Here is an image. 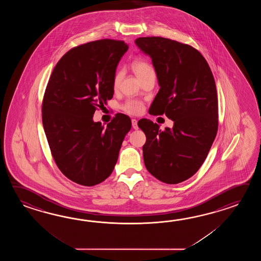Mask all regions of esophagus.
<instances>
[{
    "label": "esophagus",
    "mask_w": 261,
    "mask_h": 261,
    "mask_svg": "<svg viewBox=\"0 0 261 261\" xmlns=\"http://www.w3.org/2000/svg\"><path fill=\"white\" fill-rule=\"evenodd\" d=\"M137 120L136 119H132V124H133V128L134 129H138V124H137Z\"/></svg>",
    "instance_id": "34e87169"
}]
</instances>
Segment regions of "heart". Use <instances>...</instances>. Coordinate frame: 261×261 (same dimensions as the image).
Instances as JSON below:
<instances>
[{
	"instance_id": "heart-1",
	"label": "heart",
	"mask_w": 261,
	"mask_h": 261,
	"mask_svg": "<svg viewBox=\"0 0 261 261\" xmlns=\"http://www.w3.org/2000/svg\"><path fill=\"white\" fill-rule=\"evenodd\" d=\"M133 68L134 72H136V74L138 75L139 78L144 77L146 74H148L150 72H154L153 67L150 65L148 62L142 61V60H137V61H133ZM122 77V73L121 72H117L115 76H114V81L113 85L114 88L117 89L118 85L120 83V80ZM124 111L127 112L128 114L132 115H138L141 114L144 110V106L141 101L137 100H128L125 102V105L123 106Z\"/></svg>"
}]
</instances>
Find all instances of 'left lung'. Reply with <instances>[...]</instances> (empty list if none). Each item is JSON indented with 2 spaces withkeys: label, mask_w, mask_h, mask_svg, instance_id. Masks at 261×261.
I'll return each instance as SVG.
<instances>
[{
  "label": "left lung",
  "mask_w": 261,
  "mask_h": 261,
  "mask_svg": "<svg viewBox=\"0 0 261 261\" xmlns=\"http://www.w3.org/2000/svg\"><path fill=\"white\" fill-rule=\"evenodd\" d=\"M135 44L152 59L161 87L149 113H165L173 121L172 128L164 130L149 119L139 121L146 136L144 165L163 183H181L198 172L217 136L214 75L203 56L191 45L163 37H140Z\"/></svg>",
  "instance_id": "left-lung-1"
}]
</instances>
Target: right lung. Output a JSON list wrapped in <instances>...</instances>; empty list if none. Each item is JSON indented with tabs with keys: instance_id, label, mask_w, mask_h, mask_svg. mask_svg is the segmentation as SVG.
Instances as JSON below:
<instances>
[{
	"instance_id": "1",
	"label": "right lung",
	"mask_w": 261,
	"mask_h": 261,
	"mask_svg": "<svg viewBox=\"0 0 261 261\" xmlns=\"http://www.w3.org/2000/svg\"><path fill=\"white\" fill-rule=\"evenodd\" d=\"M123 41L103 39L69 50L46 86L42 119L51 154L74 183L92 187L111 174L130 118L117 114L105 127L93 121L96 109L114 95L117 64L127 52Z\"/></svg>"
}]
</instances>
